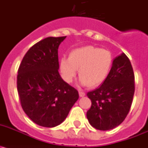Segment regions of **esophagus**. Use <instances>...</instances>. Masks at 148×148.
Instances as JSON below:
<instances>
[{
	"label": "esophagus",
	"mask_w": 148,
	"mask_h": 148,
	"mask_svg": "<svg viewBox=\"0 0 148 148\" xmlns=\"http://www.w3.org/2000/svg\"><path fill=\"white\" fill-rule=\"evenodd\" d=\"M78 92H79V96H80V97H84V96L85 95V92H82V91H79Z\"/></svg>",
	"instance_id": "1"
}]
</instances>
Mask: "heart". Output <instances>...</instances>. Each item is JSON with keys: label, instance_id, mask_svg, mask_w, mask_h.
Here are the masks:
<instances>
[{"label": "heart", "instance_id": "b5f03b06", "mask_svg": "<svg viewBox=\"0 0 148 148\" xmlns=\"http://www.w3.org/2000/svg\"><path fill=\"white\" fill-rule=\"evenodd\" d=\"M112 64L113 56L109 50L86 46L73 49L69 58H61L60 70L68 83L73 82L78 70L82 85L96 87L107 78Z\"/></svg>", "mask_w": 148, "mask_h": 148}]
</instances>
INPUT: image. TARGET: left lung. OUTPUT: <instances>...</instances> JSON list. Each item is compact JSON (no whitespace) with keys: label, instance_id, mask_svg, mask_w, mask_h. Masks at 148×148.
<instances>
[{"label":"left lung","instance_id":"obj_1","mask_svg":"<svg viewBox=\"0 0 148 148\" xmlns=\"http://www.w3.org/2000/svg\"><path fill=\"white\" fill-rule=\"evenodd\" d=\"M134 73L127 56L122 53L113 59L111 70L102 84L87 92L92 105L87 118L93 127L109 130L125 119L135 91Z\"/></svg>","mask_w":148,"mask_h":148}]
</instances>
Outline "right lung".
<instances>
[{
    "mask_svg": "<svg viewBox=\"0 0 148 148\" xmlns=\"http://www.w3.org/2000/svg\"><path fill=\"white\" fill-rule=\"evenodd\" d=\"M64 37H48L26 53L17 76L21 104L35 124L53 127L64 121L78 99V92L58 73V49Z\"/></svg>",
    "mask_w": 148,
    "mask_h": 148,
    "instance_id": "right-lung-1",
    "label": "right lung"
}]
</instances>
